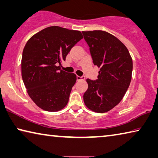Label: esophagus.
I'll use <instances>...</instances> for the list:
<instances>
[{
    "instance_id": "obj_1",
    "label": "esophagus",
    "mask_w": 158,
    "mask_h": 158,
    "mask_svg": "<svg viewBox=\"0 0 158 158\" xmlns=\"http://www.w3.org/2000/svg\"><path fill=\"white\" fill-rule=\"evenodd\" d=\"M84 79V77H79V76H77V81H80V80H83Z\"/></svg>"
}]
</instances>
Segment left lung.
I'll return each instance as SVG.
<instances>
[{"label":"left lung","instance_id":"8db88e82","mask_svg":"<svg viewBox=\"0 0 158 158\" xmlns=\"http://www.w3.org/2000/svg\"><path fill=\"white\" fill-rule=\"evenodd\" d=\"M94 65L100 70L96 81L87 79L84 101L95 112L110 110L122 101L131 80L133 62L125 45L102 30L82 31Z\"/></svg>","mask_w":158,"mask_h":158}]
</instances>
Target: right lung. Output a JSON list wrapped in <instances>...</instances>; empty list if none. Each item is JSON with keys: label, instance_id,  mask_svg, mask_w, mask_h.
Returning a JSON list of instances; mask_svg holds the SVG:
<instances>
[{"label": "right lung", "instance_id": "1", "mask_svg": "<svg viewBox=\"0 0 158 158\" xmlns=\"http://www.w3.org/2000/svg\"><path fill=\"white\" fill-rule=\"evenodd\" d=\"M83 39L81 32L52 26L30 38L22 52V77L27 94L40 108L57 112L67 106L77 76L57 66Z\"/></svg>", "mask_w": 158, "mask_h": 158}]
</instances>
